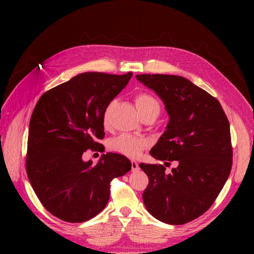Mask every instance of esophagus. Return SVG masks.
<instances>
[{
	"label": "esophagus",
	"mask_w": 254,
	"mask_h": 254,
	"mask_svg": "<svg viewBox=\"0 0 254 254\" xmlns=\"http://www.w3.org/2000/svg\"><path fill=\"white\" fill-rule=\"evenodd\" d=\"M131 168H132V171H137V170L140 169L139 163H137V162L134 161V160H132V161H131Z\"/></svg>",
	"instance_id": "obj_1"
}]
</instances>
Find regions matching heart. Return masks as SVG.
<instances>
[{"instance_id": "heart-1", "label": "heart", "mask_w": 254, "mask_h": 254, "mask_svg": "<svg viewBox=\"0 0 254 254\" xmlns=\"http://www.w3.org/2000/svg\"><path fill=\"white\" fill-rule=\"evenodd\" d=\"M135 105L140 114H143L144 112L151 110H160L159 102L152 95L148 93H139L135 96ZM105 127L109 124L107 119V112L104 117ZM148 145V141L143 137L135 136L127 133H123L118 136L113 137L110 142V148L115 152L122 153L127 157H136L142 150Z\"/></svg>"}]
</instances>
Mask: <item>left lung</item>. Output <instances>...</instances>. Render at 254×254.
Here are the masks:
<instances>
[{"instance_id": "obj_1", "label": "left lung", "mask_w": 254, "mask_h": 254, "mask_svg": "<svg viewBox=\"0 0 254 254\" xmlns=\"http://www.w3.org/2000/svg\"><path fill=\"white\" fill-rule=\"evenodd\" d=\"M135 77L158 94L170 119L150 150L165 166L139 165L149 177L143 203L157 220L186 224L213 205L229 178L233 161L230 122L216 98L182 76ZM170 161L179 166L167 173Z\"/></svg>"}]
</instances>
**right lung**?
Listing matches in <instances>:
<instances>
[{
  "instance_id": "1",
  "label": "right lung",
  "mask_w": 254,
  "mask_h": 254,
  "mask_svg": "<svg viewBox=\"0 0 254 254\" xmlns=\"http://www.w3.org/2000/svg\"><path fill=\"white\" fill-rule=\"evenodd\" d=\"M132 72H83L49 89L38 101L29 124L28 178L44 207L69 223L88 221L104 209L110 184L131 170L122 154L107 152L96 165L81 159L98 150L104 114Z\"/></svg>"
}]
</instances>
